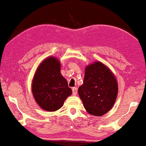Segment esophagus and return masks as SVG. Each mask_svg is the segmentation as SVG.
<instances>
[{
    "label": "esophagus",
    "instance_id": "esophagus-1",
    "mask_svg": "<svg viewBox=\"0 0 146 146\" xmlns=\"http://www.w3.org/2000/svg\"><path fill=\"white\" fill-rule=\"evenodd\" d=\"M72 90H73V95H76L77 93H78V88H77L76 87H73V88H72Z\"/></svg>",
    "mask_w": 146,
    "mask_h": 146
}]
</instances>
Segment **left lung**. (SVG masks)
Here are the masks:
<instances>
[{"mask_svg":"<svg viewBox=\"0 0 146 146\" xmlns=\"http://www.w3.org/2000/svg\"><path fill=\"white\" fill-rule=\"evenodd\" d=\"M117 93L116 77L108 66L99 61L86 66L78 94L88 113L95 116L105 115L113 108Z\"/></svg>","mask_w":146,"mask_h":146,"instance_id":"8db88e82","label":"left lung"}]
</instances>
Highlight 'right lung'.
Instances as JSON below:
<instances>
[{"mask_svg":"<svg viewBox=\"0 0 146 146\" xmlns=\"http://www.w3.org/2000/svg\"><path fill=\"white\" fill-rule=\"evenodd\" d=\"M61 64L56 57L45 58L35 72L31 91L35 100L42 109L56 111L72 94L66 80L60 73Z\"/></svg>","mask_w":146,"mask_h":146,"instance_id":"right-lung-1","label":"right lung"}]
</instances>
